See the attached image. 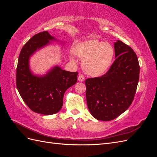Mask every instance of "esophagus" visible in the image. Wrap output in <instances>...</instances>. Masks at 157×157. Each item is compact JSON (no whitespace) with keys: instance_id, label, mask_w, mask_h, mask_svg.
<instances>
[{"instance_id":"obj_1","label":"esophagus","mask_w":157,"mask_h":157,"mask_svg":"<svg viewBox=\"0 0 157 157\" xmlns=\"http://www.w3.org/2000/svg\"><path fill=\"white\" fill-rule=\"evenodd\" d=\"M78 80L80 82H83L85 80V77L83 75H80L78 77Z\"/></svg>"}]
</instances>
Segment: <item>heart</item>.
<instances>
[{"label":"heart","mask_w":157,"mask_h":157,"mask_svg":"<svg viewBox=\"0 0 157 157\" xmlns=\"http://www.w3.org/2000/svg\"><path fill=\"white\" fill-rule=\"evenodd\" d=\"M76 54L83 59L84 72L96 77L105 73L111 65L115 50L109 43L94 39L79 44Z\"/></svg>","instance_id":"b5f03b06"}]
</instances>
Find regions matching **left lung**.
<instances>
[{
	"instance_id": "obj_1",
	"label": "left lung",
	"mask_w": 157,
	"mask_h": 157,
	"mask_svg": "<svg viewBox=\"0 0 157 157\" xmlns=\"http://www.w3.org/2000/svg\"><path fill=\"white\" fill-rule=\"evenodd\" d=\"M116 59L101 77L85 80L89 111L99 121H109L121 115L134 99L140 77V64L130 46L115 43Z\"/></svg>"
}]
</instances>
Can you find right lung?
I'll return each instance as SVG.
<instances>
[{
    "label": "right lung",
    "mask_w": 157,
    "mask_h": 157,
    "mask_svg": "<svg viewBox=\"0 0 157 157\" xmlns=\"http://www.w3.org/2000/svg\"><path fill=\"white\" fill-rule=\"evenodd\" d=\"M54 39L46 31L33 36L22 48L16 69V86L23 101L31 111L44 115L60 111L65 92L77 82V72H69L59 67H55L44 77L31 73L29 57Z\"/></svg>",
    "instance_id": "add662e5"
}]
</instances>
